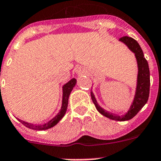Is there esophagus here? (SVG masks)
<instances>
[{
	"mask_svg": "<svg viewBox=\"0 0 161 161\" xmlns=\"http://www.w3.org/2000/svg\"><path fill=\"white\" fill-rule=\"evenodd\" d=\"M76 72H77L78 74H80V73H85V70H84L82 68H79V69H77V70H76Z\"/></svg>",
	"mask_w": 161,
	"mask_h": 161,
	"instance_id": "obj_1",
	"label": "esophagus"
}]
</instances>
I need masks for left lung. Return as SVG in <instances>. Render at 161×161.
<instances>
[{"label":"left lung","instance_id":"obj_1","mask_svg":"<svg viewBox=\"0 0 161 161\" xmlns=\"http://www.w3.org/2000/svg\"><path fill=\"white\" fill-rule=\"evenodd\" d=\"M119 40L127 45L128 47L135 53L136 60H137L138 69H139L136 96H135L134 100H133L130 109L128 111V113H126L125 115L118 116V115L113 114L109 113L100 108L97 103L92 92H91L90 94L91 98H92V102H93L97 110L103 116L107 117L110 119L114 120V121H128L136 116L138 112L143 108V106L148 100L150 86V69H149L148 62L144 58L143 52L136 40L131 37L123 36L120 38Z\"/></svg>","mask_w":161,"mask_h":161}]
</instances>
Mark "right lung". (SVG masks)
<instances>
[{
	"label": "right lung",
	"mask_w": 161,
	"mask_h": 161,
	"mask_svg": "<svg viewBox=\"0 0 161 161\" xmlns=\"http://www.w3.org/2000/svg\"><path fill=\"white\" fill-rule=\"evenodd\" d=\"M76 84V79H72L69 81V82L65 84V85L63 86V98H62V106H61V111H59V113L53 118V119L50 120V121H48L47 123L44 125H36L30 124V123L25 122V121H22V120H19V121L22 123V125L25 126V127L29 128V129H34V130H38V131H42V130H46V129H50V128L53 127L55 125L58 124L60 120L64 117V115L65 114L66 111H67L68 108V103H69V97L70 95L71 90H72L73 87L75 86Z\"/></svg>",
	"instance_id": "obj_1"
}]
</instances>
